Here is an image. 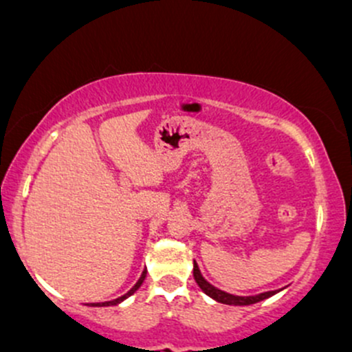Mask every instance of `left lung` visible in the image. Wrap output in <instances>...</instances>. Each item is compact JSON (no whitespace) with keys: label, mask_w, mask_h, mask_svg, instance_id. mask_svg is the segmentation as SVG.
<instances>
[{"label":"left lung","mask_w":352,"mask_h":352,"mask_svg":"<svg viewBox=\"0 0 352 352\" xmlns=\"http://www.w3.org/2000/svg\"><path fill=\"white\" fill-rule=\"evenodd\" d=\"M192 275H195V280L199 287H201L203 292H205L206 296L213 297L214 300L221 302V304L250 305V304H255V302L263 300V298L274 296V294H277V290H270V292H263V294H258V296H250V297H240V296H232V294H226V292H223V290L217 289V287H213L210 282H206L205 278H203L201 272H199L196 262H195V267H192Z\"/></svg>","instance_id":"left-lung-1"}]
</instances>
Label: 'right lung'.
Returning <instances> with one entry per match:
<instances>
[{"mask_svg":"<svg viewBox=\"0 0 352 352\" xmlns=\"http://www.w3.org/2000/svg\"><path fill=\"white\" fill-rule=\"evenodd\" d=\"M144 278H146V270L142 272V275H141V278H139L138 280V283H135L134 287H132V289L129 290V292L126 294V296H122V297H119V298H116V300H109V302H97V304H92V305H97V307H105V305H116V304H119V302H122L124 298H127L129 296H132V294L135 292V290L139 289V287H141V283L144 282Z\"/></svg>","mask_w":352,"mask_h":352,"instance_id":"obj_1","label":"right lung"}]
</instances>
